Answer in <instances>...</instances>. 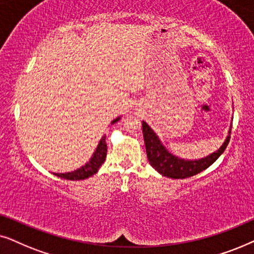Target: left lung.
<instances>
[{
    "instance_id": "1",
    "label": "left lung",
    "mask_w": 254,
    "mask_h": 254,
    "mask_svg": "<svg viewBox=\"0 0 254 254\" xmlns=\"http://www.w3.org/2000/svg\"><path fill=\"white\" fill-rule=\"evenodd\" d=\"M141 127H143V137L148 162L162 177L171 179L190 178L211 166L219 158V155L225 151L230 141V133H231V127H230L224 143L217 151L212 152L204 158L189 160V159L179 158L175 154L171 153L146 122L143 121Z\"/></svg>"
}]
</instances>
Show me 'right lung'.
Listing matches in <instances>:
<instances>
[{
  "label": "right lung",
  "instance_id": "obj_1",
  "mask_svg": "<svg viewBox=\"0 0 254 254\" xmlns=\"http://www.w3.org/2000/svg\"><path fill=\"white\" fill-rule=\"evenodd\" d=\"M121 117L115 118V120L111 122V124H115L116 122L120 121ZM107 157V143H106V136H103L99 141V145L94 151L92 157H90L89 160H88L83 166H81L77 170L73 172H67V173H53L57 177L66 179V180H83V179H87L92 177L97 171L100 170V167L102 166V164L106 160Z\"/></svg>",
  "mask_w": 254,
  "mask_h": 254
}]
</instances>
